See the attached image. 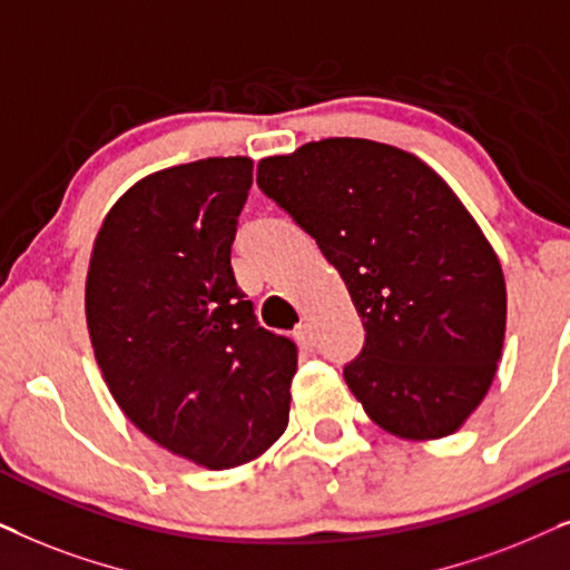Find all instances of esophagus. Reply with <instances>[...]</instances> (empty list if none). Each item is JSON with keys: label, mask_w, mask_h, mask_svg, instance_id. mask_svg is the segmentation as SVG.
<instances>
[{"label": "esophagus", "mask_w": 570, "mask_h": 570, "mask_svg": "<svg viewBox=\"0 0 570 570\" xmlns=\"http://www.w3.org/2000/svg\"><path fill=\"white\" fill-rule=\"evenodd\" d=\"M294 338H297V344H299L302 348H313V344H315L313 328H309L307 323H299L297 328H294Z\"/></svg>", "instance_id": "34e87169"}]
</instances>
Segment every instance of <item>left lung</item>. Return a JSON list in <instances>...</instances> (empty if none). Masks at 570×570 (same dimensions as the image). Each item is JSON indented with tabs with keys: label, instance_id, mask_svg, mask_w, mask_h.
Masks as SVG:
<instances>
[{
	"label": "left lung",
	"instance_id": "left-lung-1",
	"mask_svg": "<svg viewBox=\"0 0 570 570\" xmlns=\"http://www.w3.org/2000/svg\"><path fill=\"white\" fill-rule=\"evenodd\" d=\"M257 187L317 242L360 313L344 381L404 440L453 435L498 373L505 278L480 224L414 154L364 138L257 161Z\"/></svg>",
	"mask_w": 570,
	"mask_h": 570
}]
</instances>
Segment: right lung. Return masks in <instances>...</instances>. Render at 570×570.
<instances>
[{"label": "right lung", "instance_id": "obj_1", "mask_svg": "<svg viewBox=\"0 0 570 570\" xmlns=\"http://www.w3.org/2000/svg\"><path fill=\"white\" fill-rule=\"evenodd\" d=\"M253 158L154 171L106 214L86 278L98 370L140 432L174 456L234 469L289 424L297 346L257 325L232 242Z\"/></svg>", "mask_w": 570, "mask_h": 570}]
</instances>
